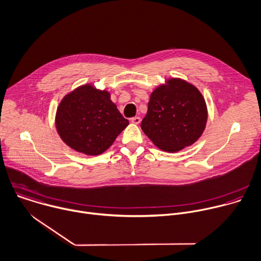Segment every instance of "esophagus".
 Instances as JSON below:
<instances>
[{
    "label": "esophagus",
    "instance_id": "esophagus-1",
    "mask_svg": "<svg viewBox=\"0 0 261 261\" xmlns=\"http://www.w3.org/2000/svg\"><path fill=\"white\" fill-rule=\"evenodd\" d=\"M130 121L134 123V124H139L141 122V118L139 116H136V117H133L130 118Z\"/></svg>",
    "mask_w": 261,
    "mask_h": 261
}]
</instances>
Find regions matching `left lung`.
I'll return each mask as SVG.
<instances>
[{
	"label": "left lung",
	"mask_w": 261,
	"mask_h": 261,
	"mask_svg": "<svg viewBox=\"0 0 261 261\" xmlns=\"http://www.w3.org/2000/svg\"><path fill=\"white\" fill-rule=\"evenodd\" d=\"M206 119L200 91L185 80L172 78L151 93L141 128L156 147L178 152L198 140Z\"/></svg>",
	"instance_id": "left-lung-1"
}]
</instances>
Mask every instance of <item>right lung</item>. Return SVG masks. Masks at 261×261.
<instances>
[{"mask_svg": "<svg viewBox=\"0 0 261 261\" xmlns=\"http://www.w3.org/2000/svg\"><path fill=\"white\" fill-rule=\"evenodd\" d=\"M57 130L72 149L86 155L105 152L128 125L107 90L90 84L74 89L60 102Z\"/></svg>", "mask_w": 261, "mask_h": 261, "instance_id": "1", "label": "right lung"}]
</instances>
